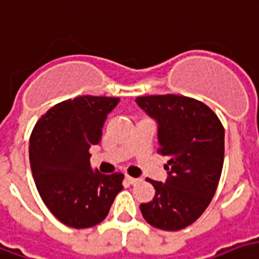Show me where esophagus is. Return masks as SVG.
<instances>
[{
  "label": "esophagus",
  "instance_id": "obj_1",
  "mask_svg": "<svg viewBox=\"0 0 259 259\" xmlns=\"http://www.w3.org/2000/svg\"><path fill=\"white\" fill-rule=\"evenodd\" d=\"M125 180H127L128 183H130V184H137L138 182H139V179H137V178H131V176H125Z\"/></svg>",
  "mask_w": 259,
  "mask_h": 259
}]
</instances>
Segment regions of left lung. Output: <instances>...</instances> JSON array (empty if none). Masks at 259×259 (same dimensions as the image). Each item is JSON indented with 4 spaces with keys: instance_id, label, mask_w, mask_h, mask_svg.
I'll list each match as a JSON object with an SVG mask.
<instances>
[{
    "instance_id": "obj_1",
    "label": "left lung",
    "mask_w": 259,
    "mask_h": 259,
    "mask_svg": "<svg viewBox=\"0 0 259 259\" xmlns=\"http://www.w3.org/2000/svg\"><path fill=\"white\" fill-rule=\"evenodd\" d=\"M137 104L158 124V153L168 157L166 182H147L153 201L141 203L154 228L179 231L199 219L214 196L224 164V127L201 101L183 95L138 97Z\"/></svg>"
}]
</instances>
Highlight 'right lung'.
I'll return each instance as SVG.
<instances>
[{"label":"right lung","mask_w":259,"mask_h":259,"mask_svg":"<svg viewBox=\"0 0 259 259\" xmlns=\"http://www.w3.org/2000/svg\"><path fill=\"white\" fill-rule=\"evenodd\" d=\"M120 98L83 95L54 105L30 137L35 186L48 209L71 228H90L108 215L124 175L93 170L89 153L98 145L108 114Z\"/></svg>","instance_id":"right-lung-1"}]
</instances>
